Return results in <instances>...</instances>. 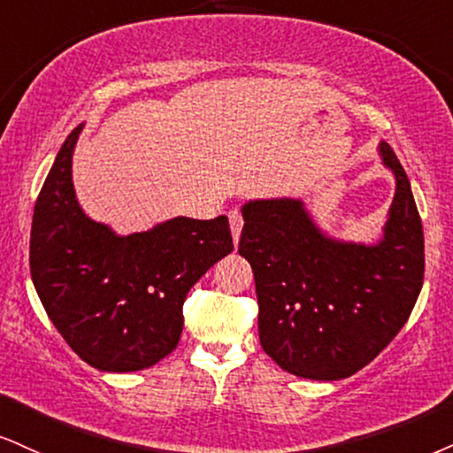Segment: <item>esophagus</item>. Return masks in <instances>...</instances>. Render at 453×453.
I'll return each mask as SVG.
<instances>
[{
	"label": "esophagus",
	"mask_w": 453,
	"mask_h": 453,
	"mask_svg": "<svg viewBox=\"0 0 453 453\" xmlns=\"http://www.w3.org/2000/svg\"><path fill=\"white\" fill-rule=\"evenodd\" d=\"M228 222H231V233H233V242H239V237H242V228H243V216L242 211L237 208H233L228 211Z\"/></svg>",
	"instance_id": "1"
}]
</instances>
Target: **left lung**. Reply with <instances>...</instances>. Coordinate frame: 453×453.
<instances>
[{"label": "left lung", "instance_id": "left-lung-1", "mask_svg": "<svg viewBox=\"0 0 453 453\" xmlns=\"http://www.w3.org/2000/svg\"><path fill=\"white\" fill-rule=\"evenodd\" d=\"M380 153L397 191L376 245L321 235L296 199L243 205L239 254L254 271L260 344L294 376H353L397 336L422 289L420 214L397 155L387 142Z\"/></svg>", "mask_w": 453, "mask_h": 453}]
</instances>
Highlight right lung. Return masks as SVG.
I'll return each mask as SVG.
<instances>
[{"mask_svg": "<svg viewBox=\"0 0 453 453\" xmlns=\"http://www.w3.org/2000/svg\"><path fill=\"white\" fill-rule=\"evenodd\" d=\"M81 126L60 147L35 201L29 265L50 321L88 365L138 372L178 346L188 289L233 252L228 218L178 216L117 237L83 214L71 180Z\"/></svg>", "mask_w": 453, "mask_h": 453, "instance_id": "right-lung-1", "label": "right lung"}]
</instances>
